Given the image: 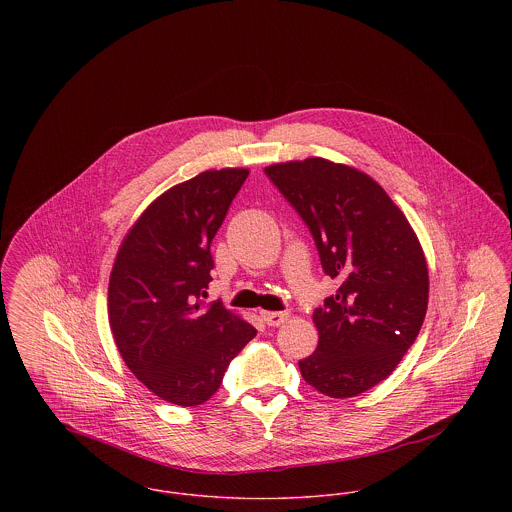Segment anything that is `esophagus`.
Here are the masks:
<instances>
[{
  "label": "esophagus",
  "mask_w": 512,
  "mask_h": 512,
  "mask_svg": "<svg viewBox=\"0 0 512 512\" xmlns=\"http://www.w3.org/2000/svg\"><path fill=\"white\" fill-rule=\"evenodd\" d=\"M260 317L270 327H280L288 319V311H260Z\"/></svg>",
  "instance_id": "esophagus-1"
}]
</instances>
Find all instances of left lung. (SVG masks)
I'll list each match as a JSON object with an SVG mask.
<instances>
[{"instance_id":"8db88e82","label":"left lung","mask_w":512,"mask_h":512,"mask_svg":"<svg viewBox=\"0 0 512 512\" xmlns=\"http://www.w3.org/2000/svg\"><path fill=\"white\" fill-rule=\"evenodd\" d=\"M309 226L339 290L313 311L319 343L299 361L307 384L351 398L382 382L414 345L428 309L424 250L404 213L363 171L323 157L264 169Z\"/></svg>"}]
</instances>
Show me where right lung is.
<instances>
[{
    "mask_svg": "<svg viewBox=\"0 0 512 512\" xmlns=\"http://www.w3.org/2000/svg\"><path fill=\"white\" fill-rule=\"evenodd\" d=\"M246 177L240 167L203 171L159 195L128 230L110 274L108 321L124 363L177 406L207 402L256 337L220 301L203 299L211 242Z\"/></svg>",
    "mask_w": 512,
    "mask_h": 512,
    "instance_id": "add662e5",
    "label": "right lung"
}]
</instances>
